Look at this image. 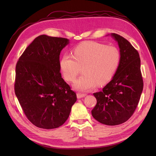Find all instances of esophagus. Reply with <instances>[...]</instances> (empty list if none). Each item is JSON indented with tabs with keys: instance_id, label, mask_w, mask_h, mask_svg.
Wrapping results in <instances>:
<instances>
[{
	"instance_id": "obj_1",
	"label": "esophagus",
	"mask_w": 156,
	"mask_h": 156,
	"mask_svg": "<svg viewBox=\"0 0 156 156\" xmlns=\"http://www.w3.org/2000/svg\"><path fill=\"white\" fill-rule=\"evenodd\" d=\"M86 96V94H84V93H81V92H77V98H83Z\"/></svg>"
}]
</instances>
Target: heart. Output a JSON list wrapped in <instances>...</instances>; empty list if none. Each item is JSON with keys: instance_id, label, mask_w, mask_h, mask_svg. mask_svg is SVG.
Segmentation results:
<instances>
[{"instance_id": "obj_1", "label": "heart", "mask_w": 156, "mask_h": 156, "mask_svg": "<svg viewBox=\"0 0 156 156\" xmlns=\"http://www.w3.org/2000/svg\"><path fill=\"white\" fill-rule=\"evenodd\" d=\"M72 55H62L60 69L67 81L73 82L83 67V75L73 84L79 91H87L97 83L103 85L110 81L121 61L120 51L117 48L96 41L79 44L72 50Z\"/></svg>"}]
</instances>
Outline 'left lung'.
<instances>
[{
    "label": "left lung",
    "mask_w": 156,
    "mask_h": 156,
    "mask_svg": "<svg viewBox=\"0 0 156 156\" xmlns=\"http://www.w3.org/2000/svg\"><path fill=\"white\" fill-rule=\"evenodd\" d=\"M118 41L121 61L112 79L102 89L94 93L97 100L92 115L108 126L124 123L133 115L143 90L140 59L137 50L124 37L112 33Z\"/></svg>",
    "instance_id": "1"
}]
</instances>
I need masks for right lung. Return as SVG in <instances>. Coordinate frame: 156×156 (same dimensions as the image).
<instances>
[{"label": "right lung", "instance_id": "obj_1", "mask_svg": "<svg viewBox=\"0 0 156 156\" xmlns=\"http://www.w3.org/2000/svg\"><path fill=\"white\" fill-rule=\"evenodd\" d=\"M68 43L64 37L40 35L16 64L15 94L28 120L40 128L64 124L77 100L60 72V51Z\"/></svg>", "mask_w": 156, "mask_h": 156}]
</instances>
